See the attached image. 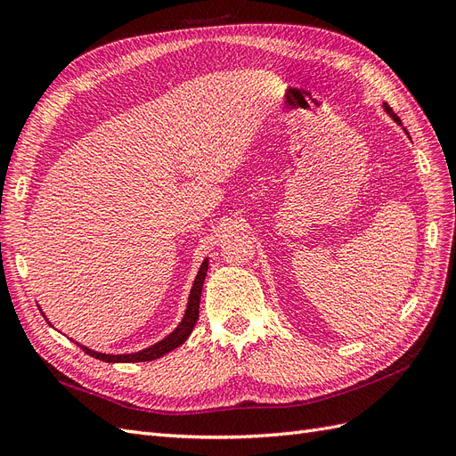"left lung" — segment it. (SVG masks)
Here are the masks:
<instances>
[{
  "mask_svg": "<svg viewBox=\"0 0 456 456\" xmlns=\"http://www.w3.org/2000/svg\"><path fill=\"white\" fill-rule=\"evenodd\" d=\"M384 110H386V114H388V116H390V118H392V119L397 123V126H402V119H399V118H397V116L392 112V108H390L388 104H386V102H384ZM405 133H407V131H405ZM407 134H409V133H407Z\"/></svg>",
  "mask_w": 456,
  "mask_h": 456,
  "instance_id": "1",
  "label": "left lung"
}]
</instances>
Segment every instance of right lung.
Returning <instances> with one entry per match:
<instances>
[{
  "mask_svg": "<svg viewBox=\"0 0 456 456\" xmlns=\"http://www.w3.org/2000/svg\"><path fill=\"white\" fill-rule=\"evenodd\" d=\"M207 268H209V258H205L201 262L200 270H198L194 285H191V291H190V297H188V306H186L183 322L178 323L173 333L165 337L163 340L151 344V346H148L144 350L133 352V354H102V352H94L87 346H81V344H77V342L76 344L79 348H84V352H87L89 355L96 357V360H102L106 363L154 362V360H158V357L169 354L171 350H175V348L181 346V344H184L191 330H194V325H196L198 317H200V298H201V289H203V281H205V275H207Z\"/></svg>",
  "mask_w": 456,
  "mask_h": 456,
  "instance_id": "1",
  "label": "right lung"
}]
</instances>
